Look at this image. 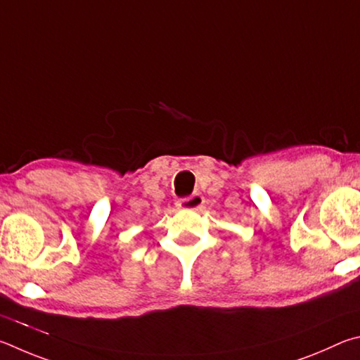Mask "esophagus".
<instances>
[{
  "mask_svg": "<svg viewBox=\"0 0 360 360\" xmlns=\"http://www.w3.org/2000/svg\"><path fill=\"white\" fill-rule=\"evenodd\" d=\"M204 202H205V199L200 196V194H193V196H190V198L180 199L179 202H176V207L181 210H200L202 209Z\"/></svg>",
  "mask_w": 360,
  "mask_h": 360,
  "instance_id": "esophagus-1",
  "label": "esophagus"
}]
</instances>
